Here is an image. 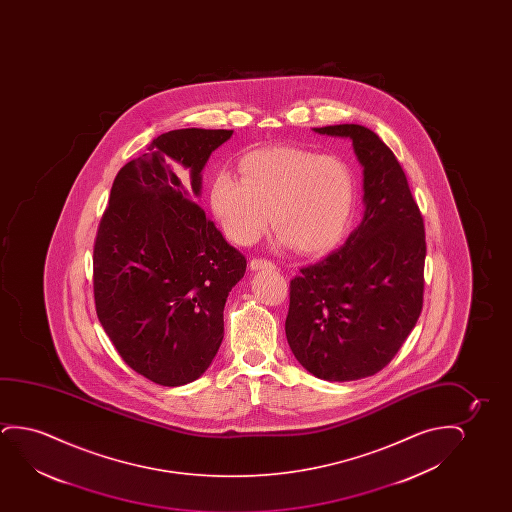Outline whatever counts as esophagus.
Masks as SVG:
<instances>
[{"label":"esophagus","mask_w":512,"mask_h":512,"mask_svg":"<svg viewBox=\"0 0 512 512\" xmlns=\"http://www.w3.org/2000/svg\"><path fill=\"white\" fill-rule=\"evenodd\" d=\"M250 269H252V271H264V269L271 271V269H276V266H274L271 260L253 259L252 262H250Z\"/></svg>","instance_id":"esophagus-1"}]
</instances>
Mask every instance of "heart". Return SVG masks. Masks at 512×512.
Instances as JSON below:
<instances>
[{
    "label": "heart",
    "mask_w": 512,
    "mask_h": 512,
    "mask_svg": "<svg viewBox=\"0 0 512 512\" xmlns=\"http://www.w3.org/2000/svg\"><path fill=\"white\" fill-rule=\"evenodd\" d=\"M241 180L218 173L210 208L234 245L250 246L266 232L269 217L278 243L304 255L327 252L350 225L357 182L334 155L297 147L259 150L239 162Z\"/></svg>",
    "instance_id": "1"
}]
</instances>
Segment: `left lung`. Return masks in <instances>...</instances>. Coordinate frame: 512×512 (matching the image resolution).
I'll return each instance as SVG.
<instances>
[{"mask_svg":"<svg viewBox=\"0 0 512 512\" xmlns=\"http://www.w3.org/2000/svg\"><path fill=\"white\" fill-rule=\"evenodd\" d=\"M313 131L353 141L365 210L337 252L290 281L285 332L313 376L355 381L390 364L420 318L425 227L406 173L378 134L358 124Z\"/></svg>","mask_w":512,"mask_h":512,"instance_id":"left-lung-1","label":"left lung"}]
</instances>
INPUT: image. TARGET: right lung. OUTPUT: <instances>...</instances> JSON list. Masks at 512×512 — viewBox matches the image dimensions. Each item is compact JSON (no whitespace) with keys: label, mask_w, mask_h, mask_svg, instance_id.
I'll use <instances>...</instances> for the list:
<instances>
[{"label":"right lung","mask_w":512,"mask_h":512,"mask_svg":"<svg viewBox=\"0 0 512 512\" xmlns=\"http://www.w3.org/2000/svg\"><path fill=\"white\" fill-rule=\"evenodd\" d=\"M234 131L176 129L113 180L94 245V301L120 357L162 386L208 371L224 339L227 295L246 259L199 204L203 169ZM190 171V182L175 166Z\"/></svg>","instance_id":"obj_1"}]
</instances>
